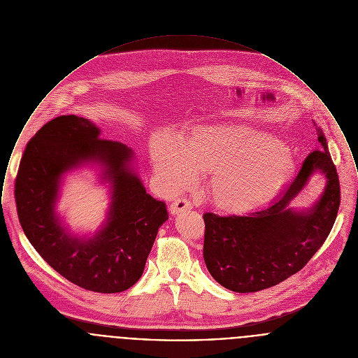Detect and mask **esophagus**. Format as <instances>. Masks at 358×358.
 Listing matches in <instances>:
<instances>
[{
    "mask_svg": "<svg viewBox=\"0 0 358 358\" xmlns=\"http://www.w3.org/2000/svg\"><path fill=\"white\" fill-rule=\"evenodd\" d=\"M190 209H192L190 201H187L186 198H179V199H176L171 203L169 213L173 215H179V213H183V212L190 210Z\"/></svg>",
    "mask_w": 358,
    "mask_h": 358,
    "instance_id": "34e87169",
    "label": "esophagus"
}]
</instances>
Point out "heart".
Listing matches in <instances>:
<instances>
[{
	"mask_svg": "<svg viewBox=\"0 0 358 358\" xmlns=\"http://www.w3.org/2000/svg\"><path fill=\"white\" fill-rule=\"evenodd\" d=\"M155 173L169 191L191 187L195 172L209 173L208 192L227 213L254 210L292 180L296 162L275 137L247 124H198L178 136L155 138L149 146Z\"/></svg>",
	"mask_w": 358,
	"mask_h": 358,
	"instance_id": "heart-1",
	"label": "heart"
}]
</instances>
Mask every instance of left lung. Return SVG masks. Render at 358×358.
I'll return each mask as SVG.
<instances>
[{
	"label": "left lung",
	"instance_id": "1",
	"mask_svg": "<svg viewBox=\"0 0 358 358\" xmlns=\"http://www.w3.org/2000/svg\"><path fill=\"white\" fill-rule=\"evenodd\" d=\"M315 129L319 149L268 208L245 215H203V259L220 285L238 293L277 285L300 271L329 236L341 202L339 180L327 140L320 127ZM315 173L327 178L324 192L310 208H292L291 201Z\"/></svg>",
	"mask_w": 358,
	"mask_h": 358
}]
</instances>
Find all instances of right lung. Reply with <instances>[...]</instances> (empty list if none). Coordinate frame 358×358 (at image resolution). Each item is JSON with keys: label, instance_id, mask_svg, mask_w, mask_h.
Wrapping results in <instances>:
<instances>
[{"label": "right lung", "instance_id": "obj_1", "mask_svg": "<svg viewBox=\"0 0 358 358\" xmlns=\"http://www.w3.org/2000/svg\"><path fill=\"white\" fill-rule=\"evenodd\" d=\"M92 120L62 115L46 123L27 143L15 183L17 215L25 236L62 277L87 290L118 293L134 285L159 228L166 203L143 187L134 152L100 138ZM101 169L110 185L108 217L92 237L70 234L55 205L64 175L77 167Z\"/></svg>", "mask_w": 358, "mask_h": 358}]
</instances>
